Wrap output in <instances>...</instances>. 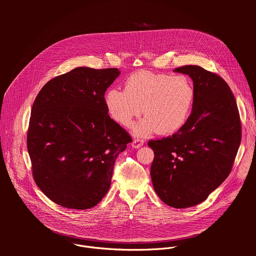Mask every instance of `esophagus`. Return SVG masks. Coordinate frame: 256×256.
<instances>
[{"instance_id":"esophagus-1","label":"esophagus","mask_w":256,"mask_h":256,"mask_svg":"<svg viewBox=\"0 0 256 256\" xmlns=\"http://www.w3.org/2000/svg\"><path fill=\"white\" fill-rule=\"evenodd\" d=\"M144 144V140H140V138H134L132 142V147L134 148V149H138L140 147H142V146Z\"/></svg>"}]
</instances>
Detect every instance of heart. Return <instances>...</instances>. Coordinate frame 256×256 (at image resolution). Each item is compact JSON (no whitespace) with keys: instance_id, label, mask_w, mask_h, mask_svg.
<instances>
[{"instance_id":"1","label":"heart","mask_w":256,"mask_h":256,"mask_svg":"<svg viewBox=\"0 0 256 256\" xmlns=\"http://www.w3.org/2000/svg\"><path fill=\"white\" fill-rule=\"evenodd\" d=\"M194 88L184 76L138 70L126 78L124 90L112 89L105 97L110 116L128 128L136 118L146 116L134 126V134L147 136L155 132L170 134L184 126L190 114Z\"/></svg>"}]
</instances>
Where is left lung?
Masks as SVG:
<instances>
[{
  "label": "left lung",
  "instance_id": "8db88e82",
  "mask_svg": "<svg viewBox=\"0 0 256 256\" xmlns=\"http://www.w3.org/2000/svg\"><path fill=\"white\" fill-rule=\"evenodd\" d=\"M174 72L194 82L192 114L177 132L148 144L155 155L151 178L156 194L166 204L184 208L206 200L229 176L241 122L235 97L220 76L192 64Z\"/></svg>",
  "mask_w": 256,
  "mask_h": 256
}]
</instances>
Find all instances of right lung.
I'll return each mask as SVG.
<instances>
[{
	"label": "right lung",
	"instance_id": "1",
	"mask_svg": "<svg viewBox=\"0 0 256 256\" xmlns=\"http://www.w3.org/2000/svg\"><path fill=\"white\" fill-rule=\"evenodd\" d=\"M116 68L79 66L48 81L36 96L27 132L35 184L68 208L95 206L112 184L130 136L108 116L105 91Z\"/></svg>",
	"mask_w": 256,
	"mask_h": 256
}]
</instances>
